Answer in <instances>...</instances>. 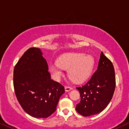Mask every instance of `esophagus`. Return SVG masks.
I'll return each instance as SVG.
<instances>
[{"label":"esophagus","mask_w":129,"mask_h":129,"mask_svg":"<svg viewBox=\"0 0 129 129\" xmlns=\"http://www.w3.org/2000/svg\"><path fill=\"white\" fill-rule=\"evenodd\" d=\"M73 88L69 87V86H66V87H65V90H66V92H69V91L71 90Z\"/></svg>","instance_id":"34e87169"}]
</instances>
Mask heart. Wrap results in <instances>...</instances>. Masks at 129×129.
<instances>
[{
    "mask_svg": "<svg viewBox=\"0 0 129 129\" xmlns=\"http://www.w3.org/2000/svg\"><path fill=\"white\" fill-rule=\"evenodd\" d=\"M94 61L90 55L80 53H68L61 55L57 63L49 66V70L53 78L59 80L63 70H68V75L76 83L86 80L93 67Z\"/></svg>",
    "mask_w": 129,
    "mask_h": 129,
    "instance_id": "b5f03b06",
    "label": "heart"
}]
</instances>
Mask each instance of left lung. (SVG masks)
Segmentation results:
<instances>
[{"label": "left lung", "instance_id": "left-lung-1", "mask_svg": "<svg viewBox=\"0 0 129 129\" xmlns=\"http://www.w3.org/2000/svg\"><path fill=\"white\" fill-rule=\"evenodd\" d=\"M115 87L114 66L102 52L96 71L87 83L77 87L81 100L77 104L76 111L84 117L100 113L111 100Z\"/></svg>", "mask_w": 129, "mask_h": 129}]
</instances>
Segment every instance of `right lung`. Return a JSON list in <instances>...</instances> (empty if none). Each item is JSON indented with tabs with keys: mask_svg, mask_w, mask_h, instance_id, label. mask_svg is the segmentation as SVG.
Returning <instances> with one entry per match:
<instances>
[{
	"mask_svg": "<svg viewBox=\"0 0 129 129\" xmlns=\"http://www.w3.org/2000/svg\"><path fill=\"white\" fill-rule=\"evenodd\" d=\"M14 87L22 109L35 118H47L56 111L64 87L50 78L40 49H28L14 70Z\"/></svg>",
	"mask_w": 129,
	"mask_h": 129,
	"instance_id": "obj_1",
	"label": "right lung"
}]
</instances>
